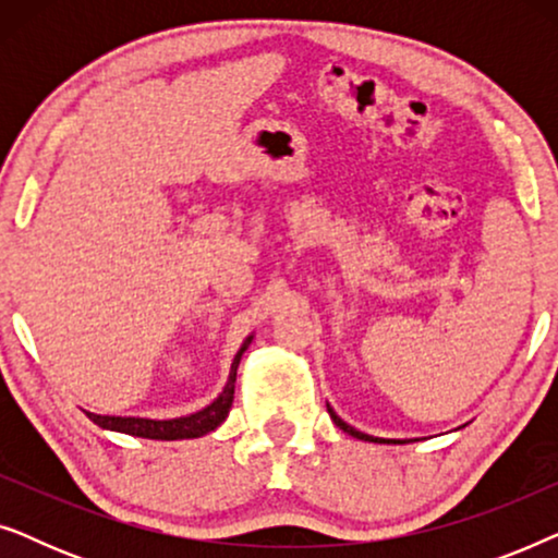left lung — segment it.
I'll use <instances>...</instances> for the list:
<instances>
[{
  "label": "left lung",
  "instance_id": "obj_1",
  "mask_svg": "<svg viewBox=\"0 0 558 558\" xmlns=\"http://www.w3.org/2000/svg\"><path fill=\"white\" fill-rule=\"evenodd\" d=\"M327 411H330V418H332V422L338 424L342 432L350 434V437H355V439H363V441H378V445H401V441H396V439H378V437H371V434H363V432H357V429H353V426H350V424L342 422V418H340L338 414H335V411H332L330 407H327Z\"/></svg>",
  "mask_w": 558,
  "mask_h": 558
}]
</instances>
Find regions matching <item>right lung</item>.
Listing matches in <instances>:
<instances>
[{
    "label": "right lung",
    "instance_id": "1",
    "mask_svg": "<svg viewBox=\"0 0 558 558\" xmlns=\"http://www.w3.org/2000/svg\"><path fill=\"white\" fill-rule=\"evenodd\" d=\"M251 345V338L243 340V345L239 353H235L233 363H231V376H228V384L223 388V393L218 396L210 407H205L203 411H195L190 416H180V418H140V416H101V414H90L86 411V416L90 422L101 426V429H111V432H121V434H132V437H142V439H195L203 437L213 429H218L220 424L226 422L228 411H231L233 403V391H235V371H239L241 355L246 353V348Z\"/></svg>",
    "mask_w": 558,
    "mask_h": 558
}]
</instances>
